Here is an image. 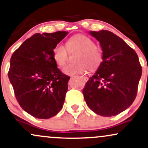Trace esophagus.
<instances>
[{
    "label": "esophagus",
    "instance_id": "1",
    "mask_svg": "<svg viewBox=\"0 0 148 148\" xmlns=\"http://www.w3.org/2000/svg\"><path fill=\"white\" fill-rule=\"evenodd\" d=\"M82 79H83V80H84V82H87V80L88 79V78L87 77H86V76H81L80 77Z\"/></svg>",
    "mask_w": 148,
    "mask_h": 148
}]
</instances>
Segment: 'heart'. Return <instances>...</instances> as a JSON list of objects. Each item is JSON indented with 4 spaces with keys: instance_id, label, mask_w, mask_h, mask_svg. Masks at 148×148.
Segmentation results:
<instances>
[{
    "instance_id": "heart-1",
    "label": "heart",
    "mask_w": 148,
    "mask_h": 148,
    "mask_svg": "<svg viewBox=\"0 0 148 148\" xmlns=\"http://www.w3.org/2000/svg\"><path fill=\"white\" fill-rule=\"evenodd\" d=\"M69 50H77L79 53L76 56L75 64H68L64 67L63 72L67 75L82 74L88 69L95 71L102 62L101 50L95 46L94 41L84 34H76L71 36L66 42ZM67 48L62 43H57L53 49V56L55 62L60 66L64 65L67 60Z\"/></svg>"
}]
</instances>
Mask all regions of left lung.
<instances>
[{
    "mask_svg": "<svg viewBox=\"0 0 148 148\" xmlns=\"http://www.w3.org/2000/svg\"><path fill=\"white\" fill-rule=\"evenodd\" d=\"M100 42L102 62L83 88L88 107L102 116H114L136 98L142 68L134 50L108 30L91 31Z\"/></svg>",
    "mask_w": 148,
    "mask_h": 148,
    "instance_id": "obj_1",
    "label": "left lung"
}]
</instances>
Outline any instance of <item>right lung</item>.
I'll return each mask as SVG.
<instances>
[{
  "instance_id": "add662e5",
  "label": "right lung",
  "mask_w": 148,
  "mask_h": 148,
  "mask_svg": "<svg viewBox=\"0 0 148 148\" xmlns=\"http://www.w3.org/2000/svg\"><path fill=\"white\" fill-rule=\"evenodd\" d=\"M68 32L33 34L12 55L8 77L17 101L37 119L55 116L63 107L70 77L61 72L53 49Z\"/></svg>"
}]
</instances>
